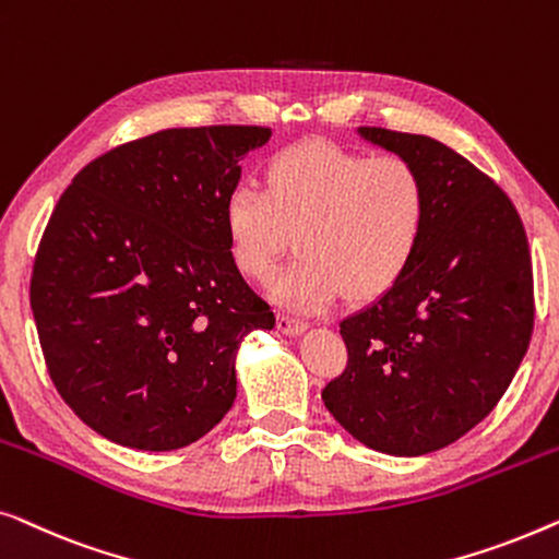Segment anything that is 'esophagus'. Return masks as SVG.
Segmentation results:
<instances>
[{"label": "esophagus", "instance_id": "obj_1", "mask_svg": "<svg viewBox=\"0 0 559 559\" xmlns=\"http://www.w3.org/2000/svg\"><path fill=\"white\" fill-rule=\"evenodd\" d=\"M276 326H278V332H283V334H288V336H296V334H301L306 326V321L304 319H296V317H290V313H278V319H276Z\"/></svg>", "mask_w": 559, "mask_h": 559}]
</instances>
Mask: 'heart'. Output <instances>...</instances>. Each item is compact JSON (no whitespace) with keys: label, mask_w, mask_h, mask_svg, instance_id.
Wrapping results in <instances>:
<instances>
[{"label":"heart","mask_w":559,"mask_h":559,"mask_svg":"<svg viewBox=\"0 0 559 559\" xmlns=\"http://www.w3.org/2000/svg\"><path fill=\"white\" fill-rule=\"evenodd\" d=\"M428 212L426 179L411 159L313 139L265 159L263 190L235 187L223 223L235 269L253 283L269 281L294 242L301 255L273 296L319 311L342 294L361 304L395 288L420 253Z\"/></svg>","instance_id":"heart-1"}]
</instances>
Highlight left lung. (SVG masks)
I'll return each instance as SVG.
<instances>
[{"label":"left lung","mask_w":559,"mask_h":559,"mask_svg":"<svg viewBox=\"0 0 559 559\" xmlns=\"http://www.w3.org/2000/svg\"><path fill=\"white\" fill-rule=\"evenodd\" d=\"M411 159L428 187V227L403 281L344 319L347 367L321 390L326 411L380 453L423 455L478 426L530 347L534 278L507 192L440 141L361 126Z\"/></svg>","instance_id":"1"}]
</instances>
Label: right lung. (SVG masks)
Wrapping results in <instances>:
<instances>
[{
  "label": "right lung",
  "mask_w": 559,
  "mask_h": 559,
  "mask_svg": "<svg viewBox=\"0 0 559 559\" xmlns=\"http://www.w3.org/2000/svg\"><path fill=\"white\" fill-rule=\"evenodd\" d=\"M269 126L164 129L96 156L60 194L29 304L50 380L114 443L175 451L233 407L235 352L273 329L223 223Z\"/></svg>",
  "instance_id": "obj_1"
}]
</instances>
